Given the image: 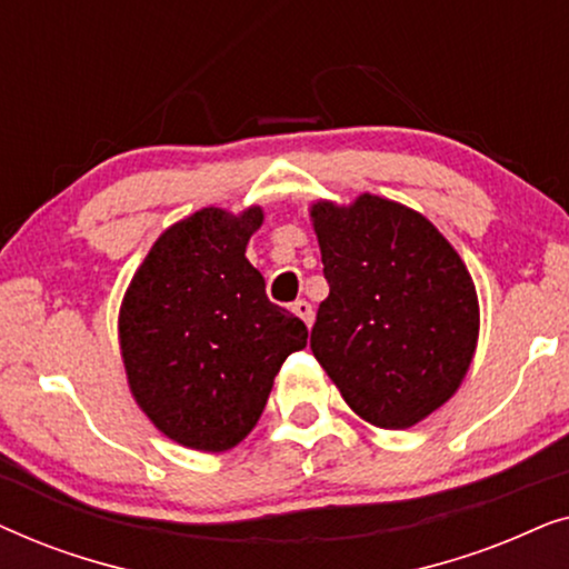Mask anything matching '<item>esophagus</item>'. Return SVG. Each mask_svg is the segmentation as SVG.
I'll list each match as a JSON object with an SVG mask.
<instances>
[{
    "mask_svg": "<svg viewBox=\"0 0 569 569\" xmlns=\"http://www.w3.org/2000/svg\"><path fill=\"white\" fill-rule=\"evenodd\" d=\"M292 313L302 318V323L313 326V306L308 300H295L292 302Z\"/></svg>",
    "mask_w": 569,
    "mask_h": 569,
    "instance_id": "34e87169",
    "label": "esophagus"
}]
</instances>
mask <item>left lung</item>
<instances>
[{
	"label": "left lung",
	"mask_w": 569,
	"mask_h": 569,
	"mask_svg": "<svg viewBox=\"0 0 569 569\" xmlns=\"http://www.w3.org/2000/svg\"><path fill=\"white\" fill-rule=\"evenodd\" d=\"M310 217L329 282L310 331L316 360L362 419L417 425L456 393L477 347L461 256L422 214L370 193Z\"/></svg>",
	"instance_id": "left-lung-1"
}]
</instances>
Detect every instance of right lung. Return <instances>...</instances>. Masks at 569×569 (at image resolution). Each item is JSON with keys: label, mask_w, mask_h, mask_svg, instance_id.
<instances>
[{"label": "right lung", "mask_w": 569, "mask_h": 569, "mask_svg": "<svg viewBox=\"0 0 569 569\" xmlns=\"http://www.w3.org/2000/svg\"><path fill=\"white\" fill-rule=\"evenodd\" d=\"M261 209H201L162 232L131 279L119 316L131 393L186 448L238 446L267 407L282 362L308 329L267 298L246 259Z\"/></svg>", "instance_id": "1"}]
</instances>
